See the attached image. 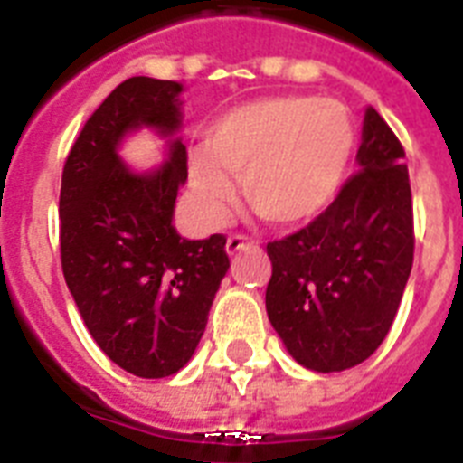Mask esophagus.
Listing matches in <instances>:
<instances>
[{"instance_id": "1", "label": "esophagus", "mask_w": 463, "mask_h": 463, "mask_svg": "<svg viewBox=\"0 0 463 463\" xmlns=\"http://www.w3.org/2000/svg\"><path fill=\"white\" fill-rule=\"evenodd\" d=\"M250 245H252V240L247 238V235H242V232H231L228 240H225V252L232 257V254H238L240 250H245Z\"/></svg>"}]
</instances>
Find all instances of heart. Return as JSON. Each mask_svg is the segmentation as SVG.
I'll return each instance as SVG.
<instances>
[{
    "mask_svg": "<svg viewBox=\"0 0 463 463\" xmlns=\"http://www.w3.org/2000/svg\"><path fill=\"white\" fill-rule=\"evenodd\" d=\"M355 151V122L338 100L319 96L257 98L218 115L203 151L189 156L196 203L223 216L240 177L247 206L276 225L307 223L344 187Z\"/></svg>",
    "mask_w": 463,
    "mask_h": 463,
    "instance_id": "1",
    "label": "heart"
}]
</instances>
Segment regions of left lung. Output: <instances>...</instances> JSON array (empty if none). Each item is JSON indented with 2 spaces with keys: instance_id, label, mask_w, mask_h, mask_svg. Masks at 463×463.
Masks as SVG:
<instances>
[{
  "instance_id": "1",
  "label": "left lung",
  "mask_w": 463,
  "mask_h": 463,
  "mask_svg": "<svg viewBox=\"0 0 463 463\" xmlns=\"http://www.w3.org/2000/svg\"><path fill=\"white\" fill-rule=\"evenodd\" d=\"M403 156L380 112L367 108L358 173L312 223L267 245L269 322L315 373L358 365L392 329L416 245Z\"/></svg>"
}]
</instances>
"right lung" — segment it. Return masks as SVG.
Returning <instances> with one entry per match:
<instances>
[{
    "mask_svg": "<svg viewBox=\"0 0 463 463\" xmlns=\"http://www.w3.org/2000/svg\"><path fill=\"white\" fill-rule=\"evenodd\" d=\"M182 86L132 76L83 125L61 173V271L86 329L122 370L158 380L199 345L231 260L225 235L184 240L173 225L187 180V148L170 139L167 163L132 173L119 160L127 134L180 129Z\"/></svg>",
    "mask_w": 463,
    "mask_h": 463,
    "instance_id": "obj_1",
    "label": "right lung"
}]
</instances>
